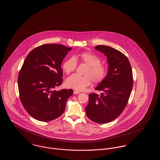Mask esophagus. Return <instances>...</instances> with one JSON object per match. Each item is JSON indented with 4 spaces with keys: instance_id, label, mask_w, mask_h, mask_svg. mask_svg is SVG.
Instances as JSON below:
<instances>
[{
    "instance_id": "1",
    "label": "esophagus",
    "mask_w": 160,
    "mask_h": 160,
    "mask_svg": "<svg viewBox=\"0 0 160 160\" xmlns=\"http://www.w3.org/2000/svg\"><path fill=\"white\" fill-rule=\"evenodd\" d=\"M80 93V92L77 91H74V94H75V95H76V94H79Z\"/></svg>"
}]
</instances>
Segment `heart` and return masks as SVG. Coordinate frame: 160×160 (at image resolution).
I'll return each mask as SVG.
<instances>
[{
	"mask_svg": "<svg viewBox=\"0 0 160 160\" xmlns=\"http://www.w3.org/2000/svg\"><path fill=\"white\" fill-rule=\"evenodd\" d=\"M77 60L81 63L88 65V67L84 72L83 76L74 74L67 79L66 85L69 88L83 91L91 84L92 80L94 83L99 84L106 78L107 74L106 66L101 63V59L98 56L89 52H82L76 57H71L65 61L62 68L67 74L76 69Z\"/></svg>",
	"mask_w": 160,
	"mask_h": 160,
	"instance_id": "obj_1",
	"label": "heart"
}]
</instances>
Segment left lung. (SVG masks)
Returning a JSON list of instances; mask_svg holds the SVG:
<instances>
[{"label":"left lung","instance_id":"8db88e82","mask_svg":"<svg viewBox=\"0 0 160 160\" xmlns=\"http://www.w3.org/2000/svg\"><path fill=\"white\" fill-rule=\"evenodd\" d=\"M95 48L107 57L108 72L95 88L102 92L89 95L85 110L93 122L106 123L117 118L127 105L133 86L132 71L129 60L122 52L109 46H97Z\"/></svg>","mask_w":160,"mask_h":160}]
</instances>
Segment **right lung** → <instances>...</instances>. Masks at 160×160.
<instances>
[{"instance_id": "right-lung-1", "label": "right lung", "mask_w": 160, "mask_h": 160, "mask_svg": "<svg viewBox=\"0 0 160 160\" xmlns=\"http://www.w3.org/2000/svg\"><path fill=\"white\" fill-rule=\"evenodd\" d=\"M72 48L46 44L32 50L18 77L19 97L24 109L35 119L48 122L61 116L72 89L57 91L63 76L61 63Z\"/></svg>"}]
</instances>
